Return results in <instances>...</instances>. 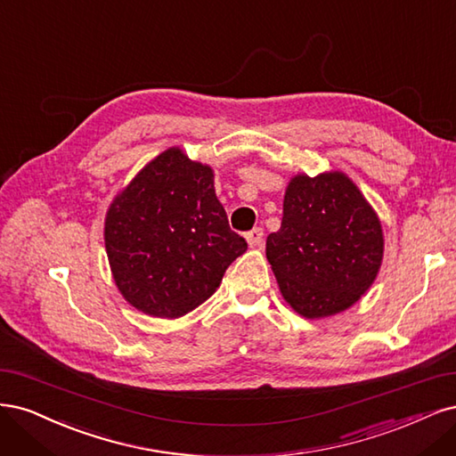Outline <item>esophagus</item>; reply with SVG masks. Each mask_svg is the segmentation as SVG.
<instances>
[{
    "label": "esophagus",
    "instance_id": "34e87169",
    "mask_svg": "<svg viewBox=\"0 0 456 456\" xmlns=\"http://www.w3.org/2000/svg\"><path fill=\"white\" fill-rule=\"evenodd\" d=\"M246 240L249 244V248H257L261 242H263V229L256 227L252 231L246 232Z\"/></svg>",
    "mask_w": 456,
    "mask_h": 456
}]
</instances>
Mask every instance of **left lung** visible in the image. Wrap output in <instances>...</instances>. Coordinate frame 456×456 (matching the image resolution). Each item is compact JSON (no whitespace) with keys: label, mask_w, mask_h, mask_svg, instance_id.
I'll use <instances>...</instances> for the list:
<instances>
[{"label":"left lung","mask_w":456,"mask_h":456,"mask_svg":"<svg viewBox=\"0 0 456 456\" xmlns=\"http://www.w3.org/2000/svg\"><path fill=\"white\" fill-rule=\"evenodd\" d=\"M383 227L346 174L293 175L282 225L267 237V259L286 303L305 318L346 311L383 263Z\"/></svg>","instance_id":"obj_1"}]
</instances>
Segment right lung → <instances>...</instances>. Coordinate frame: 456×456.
I'll return each mask as SVG.
<instances>
[{"label":"right lung","mask_w":456,"mask_h":456,"mask_svg":"<svg viewBox=\"0 0 456 456\" xmlns=\"http://www.w3.org/2000/svg\"><path fill=\"white\" fill-rule=\"evenodd\" d=\"M104 240L121 296L170 320L207 301L248 248L216 197L214 170L180 148L157 155L113 199Z\"/></svg>","instance_id":"1"}]
</instances>
